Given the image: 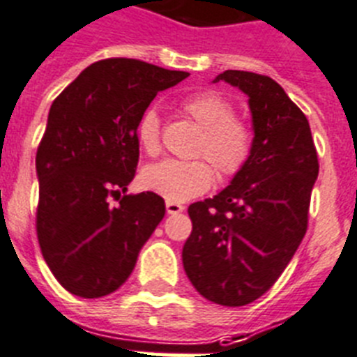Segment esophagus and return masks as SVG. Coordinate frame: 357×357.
Here are the masks:
<instances>
[{
	"label": "esophagus",
	"instance_id": "34e87169",
	"mask_svg": "<svg viewBox=\"0 0 357 357\" xmlns=\"http://www.w3.org/2000/svg\"><path fill=\"white\" fill-rule=\"evenodd\" d=\"M166 211H167V215H178V213L184 211V206L178 202H172V200H167Z\"/></svg>",
	"mask_w": 357,
	"mask_h": 357
}]
</instances>
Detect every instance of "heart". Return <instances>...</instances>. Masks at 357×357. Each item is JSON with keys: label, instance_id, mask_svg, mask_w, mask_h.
Returning <instances> with one entry per match:
<instances>
[{"label": "heart", "instance_id": "heart-1", "mask_svg": "<svg viewBox=\"0 0 357 357\" xmlns=\"http://www.w3.org/2000/svg\"><path fill=\"white\" fill-rule=\"evenodd\" d=\"M182 112L202 128L195 160H162L142 172L146 190L172 202H184L211 188L216 173L231 178L240 173L252 149V132L242 117L234 115L231 100L216 91H199L182 100ZM137 141L149 157L160 153V119L153 108L146 109L137 123ZM210 162L208 163L207 160Z\"/></svg>", "mask_w": 357, "mask_h": 357}]
</instances>
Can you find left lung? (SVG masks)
I'll use <instances>...</instances> for the list:
<instances>
[{
    "label": "left lung",
    "instance_id": "left-lung-1",
    "mask_svg": "<svg viewBox=\"0 0 357 357\" xmlns=\"http://www.w3.org/2000/svg\"><path fill=\"white\" fill-rule=\"evenodd\" d=\"M218 81L249 97L251 157L225 190L190 206L182 264L204 298L242 307L273 287L305 236L319 164L309 121L274 79L225 70Z\"/></svg>",
    "mask_w": 357,
    "mask_h": 357
}]
</instances>
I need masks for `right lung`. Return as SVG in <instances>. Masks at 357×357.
<instances>
[{
    "label": "right lung",
    "mask_w": 357,
    "mask_h": 357,
    "mask_svg": "<svg viewBox=\"0 0 357 357\" xmlns=\"http://www.w3.org/2000/svg\"><path fill=\"white\" fill-rule=\"evenodd\" d=\"M188 75L139 59H102L52 102L36 155V229L52 274L75 296L117 291L164 218L162 197L126 195L139 162L135 130L158 91Z\"/></svg>",
    "instance_id": "1"
}]
</instances>
